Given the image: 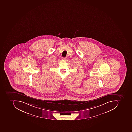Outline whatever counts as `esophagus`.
Segmentation results:
<instances>
[{
    "label": "esophagus",
    "mask_w": 132,
    "mask_h": 132,
    "mask_svg": "<svg viewBox=\"0 0 132 132\" xmlns=\"http://www.w3.org/2000/svg\"><path fill=\"white\" fill-rule=\"evenodd\" d=\"M62 59L63 60L66 61L67 60V57H62Z\"/></svg>",
    "instance_id": "obj_1"
}]
</instances>
